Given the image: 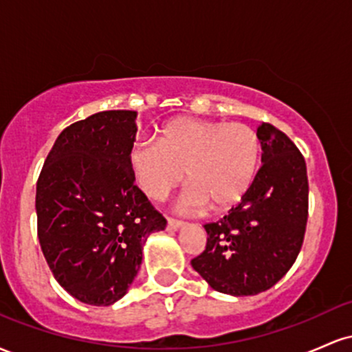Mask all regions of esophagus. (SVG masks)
Here are the masks:
<instances>
[{
	"label": "esophagus",
	"instance_id": "obj_1",
	"mask_svg": "<svg viewBox=\"0 0 352 352\" xmlns=\"http://www.w3.org/2000/svg\"><path fill=\"white\" fill-rule=\"evenodd\" d=\"M182 225H184V221L177 220V218H168V220H167V228L168 230H179Z\"/></svg>",
	"mask_w": 352,
	"mask_h": 352
}]
</instances>
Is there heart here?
I'll return each mask as SVG.
<instances>
[{
  "label": "heart",
  "mask_w": 352,
  "mask_h": 352,
  "mask_svg": "<svg viewBox=\"0 0 352 352\" xmlns=\"http://www.w3.org/2000/svg\"><path fill=\"white\" fill-rule=\"evenodd\" d=\"M260 157L261 140L252 125L179 117L160 129L159 142L135 144L129 160L151 199H164L185 172V207L227 212L248 193Z\"/></svg>",
  "instance_id": "1"
}]
</instances>
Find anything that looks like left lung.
I'll list each match as a JSON object with an SVG mask.
<instances>
[{
    "mask_svg": "<svg viewBox=\"0 0 352 352\" xmlns=\"http://www.w3.org/2000/svg\"><path fill=\"white\" fill-rule=\"evenodd\" d=\"M261 162L253 185L228 215L204 225L205 252L192 266L215 292L252 296L288 273L308 221V175L301 152L273 127H258Z\"/></svg>",
    "mask_w": 352,
    "mask_h": 352,
    "instance_id": "left-lung-1",
    "label": "left lung"
}]
</instances>
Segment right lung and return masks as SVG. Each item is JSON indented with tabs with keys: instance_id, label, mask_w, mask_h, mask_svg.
Wrapping results in <instances>:
<instances>
[{
	"instance_id": "right-lung-1",
	"label": "right lung",
	"mask_w": 352,
	"mask_h": 352,
	"mask_svg": "<svg viewBox=\"0 0 352 352\" xmlns=\"http://www.w3.org/2000/svg\"><path fill=\"white\" fill-rule=\"evenodd\" d=\"M137 112L104 111L60 132L36 185L38 238L58 283L86 305L127 293L147 236L167 220L134 184Z\"/></svg>"
}]
</instances>
